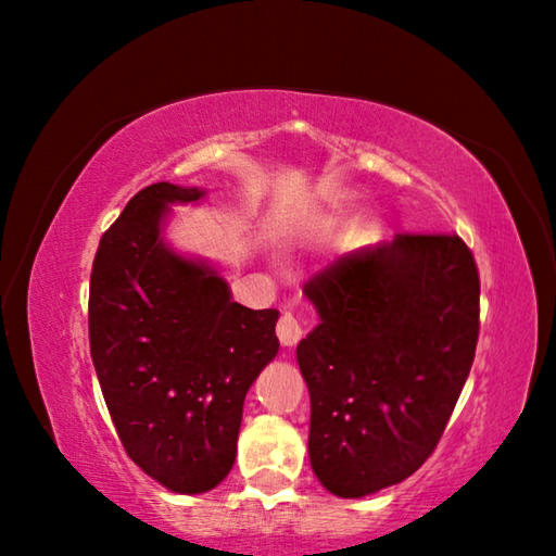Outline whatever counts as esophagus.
Instances as JSON below:
<instances>
[{
    "instance_id": "34e87169",
    "label": "esophagus",
    "mask_w": 556,
    "mask_h": 556,
    "mask_svg": "<svg viewBox=\"0 0 556 556\" xmlns=\"http://www.w3.org/2000/svg\"><path fill=\"white\" fill-rule=\"evenodd\" d=\"M301 336H304V328L296 321L291 314H281L279 321H277V338L281 345H296L301 341Z\"/></svg>"
}]
</instances>
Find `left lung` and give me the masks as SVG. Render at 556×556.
<instances>
[{
    "label": "left lung",
    "mask_w": 556,
    "mask_h": 556,
    "mask_svg": "<svg viewBox=\"0 0 556 556\" xmlns=\"http://www.w3.org/2000/svg\"><path fill=\"white\" fill-rule=\"evenodd\" d=\"M321 324L296 348L308 458L338 497L409 478L434 454L476 357L481 279L458 235L397 232L304 285Z\"/></svg>",
    "instance_id": "8db88e82"
}]
</instances>
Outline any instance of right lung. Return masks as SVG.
I'll use <instances>...</instances> for the list:
<instances>
[{"instance_id": "add662e5", "label": "right lung", "mask_w": 556, "mask_h": 556, "mask_svg": "<svg viewBox=\"0 0 556 556\" xmlns=\"http://www.w3.org/2000/svg\"><path fill=\"white\" fill-rule=\"evenodd\" d=\"M201 195L142 188L100 238L88 299L92 365L122 446L188 495L230 473L244 394L279 351L277 308L238 304L218 271L164 244L168 203Z\"/></svg>"}]
</instances>
